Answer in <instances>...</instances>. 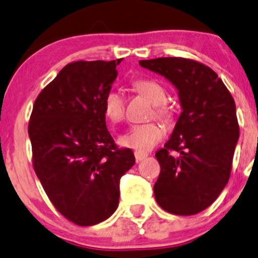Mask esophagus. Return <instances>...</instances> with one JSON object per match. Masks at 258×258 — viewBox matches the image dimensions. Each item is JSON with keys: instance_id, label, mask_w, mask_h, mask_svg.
<instances>
[{"instance_id": "obj_1", "label": "esophagus", "mask_w": 258, "mask_h": 258, "mask_svg": "<svg viewBox=\"0 0 258 258\" xmlns=\"http://www.w3.org/2000/svg\"><path fill=\"white\" fill-rule=\"evenodd\" d=\"M148 156L147 153H142V152H135V158L137 161H142Z\"/></svg>"}]
</instances>
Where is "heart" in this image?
Returning a JSON list of instances; mask_svg holds the SVG:
<instances>
[{
    "label": "heart",
    "instance_id": "heart-1",
    "mask_svg": "<svg viewBox=\"0 0 258 258\" xmlns=\"http://www.w3.org/2000/svg\"><path fill=\"white\" fill-rule=\"evenodd\" d=\"M135 88L142 96L155 105V115L162 120H168L171 116L170 108L165 104L166 91L159 82L154 80H138ZM104 114L111 122H120L125 116V99L119 91L111 90L104 98ZM164 137V128L155 122L133 125L119 137V143L122 147L131 148L137 152H148L153 149Z\"/></svg>",
    "mask_w": 258,
    "mask_h": 258
}]
</instances>
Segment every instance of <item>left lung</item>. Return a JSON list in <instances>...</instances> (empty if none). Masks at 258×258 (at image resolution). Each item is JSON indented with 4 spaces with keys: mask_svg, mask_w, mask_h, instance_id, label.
<instances>
[{
    "mask_svg": "<svg viewBox=\"0 0 258 258\" xmlns=\"http://www.w3.org/2000/svg\"><path fill=\"white\" fill-rule=\"evenodd\" d=\"M139 64L174 86L182 109L170 139L155 154L161 167L154 184L156 203L173 215L199 214L229 179L239 139L235 103L217 74L198 61L170 57Z\"/></svg>",
    "mask_w": 258,
    "mask_h": 258,
    "instance_id": "1",
    "label": "left lung"
}]
</instances>
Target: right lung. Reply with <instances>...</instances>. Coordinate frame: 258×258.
Returning a JSON list of instances; mask_svg holds the SVG:
<instances>
[{
  "label": "right lung",
  "mask_w": 258,
  "mask_h": 258,
  "mask_svg": "<svg viewBox=\"0 0 258 258\" xmlns=\"http://www.w3.org/2000/svg\"><path fill=\"white\" fill-rule=\"evenodd\" d=\"M121 60L68 64L32 108L34 170L55 209L78 226L114 214L120 178L136 162L131 149L115 146L105 123L104 98Z\"/></svg>",
  "instance_id": "right-lung-1"
}]
</instances>
